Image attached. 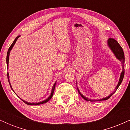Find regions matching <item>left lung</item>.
I'll return each mask as SVG.
<instances>
[{
    "instance_id": "left-lung-1",
    "label": "left lung",
    "mask_w": 130,
    "mask_h": 130,
    "mask_svg": "<svg viewBox=\"0 0 130 130\" xmlns=\"http://www.w3.org/2000/svg\"><path fill=\"white\" fill-rule=\"evenodd\" d=\"M107 45H108L109 48L111 50V51L112 52V53L114 54V55L115 56V57H116V59H118V60H119V61H120V62H122V71L121 73H120V78H119V82H118V84L117 85V86H116V88H115V90H114V92H112V93L110 94L109 96H106V97L103 98H101V99H100V100H91V99H89V98H86V96H84V95H83V94L80 93V92L79 91V89L78 87H77V81H76V86H77V90H78L79 93V95H80V96H81L82 97L84 98L85 100H86V101H98L106 100L109 99V98L111 97L112 95L113 94H114L115 92H116V91L117 90V89L119 88V86H120V85L121 84L122 80H123V77H124V74H125V69H124V67H125V56H124V53H123V50H122V47L120 46V44H119V43H118L116 40L112 39V38H109V39L107 40Z\"/></svg>"
}]
</instances>
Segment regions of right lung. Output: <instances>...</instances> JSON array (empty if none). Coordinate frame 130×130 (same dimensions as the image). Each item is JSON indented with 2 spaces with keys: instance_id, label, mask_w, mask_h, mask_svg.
<instances>
[{
  "instance_id": "right-lung-1",
  "label": "right lung",
  "mask_w": 130,
  "mask_h": 130,
  "mask_svg": "<svg viewBox=\"0 0 130 130\" xmlns=\"http://www.w3.org/2000/svg\"><path fill=\"white\" fill-rule=\"evenodd\" d=\"M19 37H21V35H18L16 38H15V40H14V41H13L12 44H11V45L10 46V47H9L8 50V52H7V60H6V61H7V69H8V63H9V57H10V51H11V50H12V48L13 47V46H14V44H15L16 41H17V40L18 39V38ZM7 77H8V82H9V84H10V87H11V90H12L13 92H14V90H13V88L12 87H11V83H10V76H9V73L8 72L7 73ZM56 83L57 81H56V83H54L53 85V87H52V89H51V94L50 96H48V98H46V100H43L42 101H40V102H38V103H30V102H27V101H26L25 100H24L21 99V98H19V96L18 97L20 98V99H21V100H22L24 101V102L25 103L28 104V105H38V104H44L45 103H47V101H49L51 100V98L52 97H53V94H54V89H55V87H56ZM15 93V92H14ZM18 96V95H17Z\"/></svg>"
}]
</instances>
